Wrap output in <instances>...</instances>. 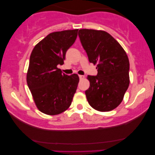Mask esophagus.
<instances>
[{
    "label": "esophagus",
    "mask_w": 155,
    "mask_h": 155,
    "mask_svg": "<svg viewBox=\"0 0 155 155\" xmlns=\"http://www.w3.org/2000/svg\"><path fill=\"white\" fill-rule=\"evenodd\" d=\"M79 78H80V80H82L84 78V75H79Z\"/></svg>",
    "instance_id": "obj_1"
}]
</instances>
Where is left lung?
<instances>
[{
	"mask_svg": "<svg viewBox=\"0 0 155 155\" xmlns=\"http://www.w3.org/2000/svg\"><path fill=\"white\" fill-rule=\"evenodd\" d=\"M78 36L89 61L97 64L98 71L96 76L87 77L90 84L85 91L88 103L97 111H111L121 103L130 83L128 56L107 31L82 29Z\"/></svg>",
	"mask_w": 155,
	"mask_h": 155,
	"instance_id": "left-lung-1",
	"label": "left lung"
}]
</instances>
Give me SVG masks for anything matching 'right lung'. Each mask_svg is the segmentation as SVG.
I'll return each instance as SVG.
<instances>
[{
	"label": "right lung",
	"instance_id": "obj_1",
	"mask_svg": "<svg viewBox=\"0 0 155 155\" xmlns=\"http://www.w3.org/2000/svg\"><path fill=\"white\" fill-rule=\"evenodd\" d=\"M78 29L50 33L33 48L27 82L37 109L47 115H58L71 106L79 77L62 73L65 53L73 45Z\"/></svg>",
	"mask_w": 155,
	"mask_h": 155
}]
</instances>
